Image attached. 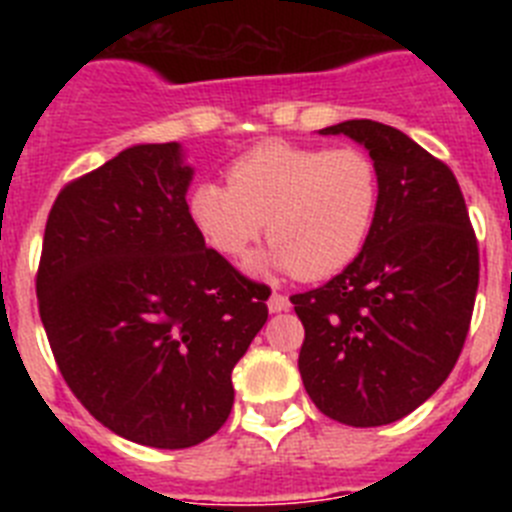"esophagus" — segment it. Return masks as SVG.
Listing matches in <instances>:
<instances>
[{"label": "esophagus", "instance_id": "1", "mask_svg": "<svg viewBox=\"0 0 512 512\" xmlns=\"http://www.w3.org/2000/svg\"><path fill=\"white\" fill-rule=\"evenodd\" d=\"M266 305H269L271 312H284V310H289V297L279 295V292H271V297Z\"/></svg>", "mask_w": 512, "mask_h": 512}]
</instances>
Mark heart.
<instances>
[{
	"label": "heart",
	"mask_w": 512,
	"mask_h": 512,
	"mask_svg": "<svg viewBox=\"0 0 512 512\" xmlns=\"http://www.w3.org/2000/svg\"><path fill=\"white\" fill-rule=\"evenodd\" d=\"M379 192L377 164L361 148L269 140L235 158L228 184H194L189 215L207 246L228 259L246 256L266 223L271 266L325 279L366 246Z\"/></svg>",
	"instance_id": "b5f03b06"
}]
</instances>
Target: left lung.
<instances>
[{"instance_id": "8db88e82", "label": "left lung", "mask_w": 512, "mask_h": 512, "mask_svg": "<svg viewBox=\"0 0 512 512\" xmlns=\"http://www.w3.org/2000/svg\"><path fill=\"white\" fill-rule=\"evenodd\" d=\"M320 133L361 143L382 192L359 256L289 297L305 325L297 364L320 413L374 428L413 413L454 369L477 297V235L454 171L402 130L346 120Z\"/></svg>"}]
</instances>
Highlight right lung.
I'll list each match as a JSON object with an SVG mask.
<instances>
[{"mask_svg":"<svg viewBox=\"0 0 512 512\" xmlns=\"http://www.w3.org/2000/svg\"><path fill=\"white\" fill-rule=\"evenodd\" d=\"M179 143L117 153L58 192L38 310L76 400L117 436L189 449L223 428L233 366L269 318L251 282L194 228Z\"/></svg>","mask_w":512,"mask_h":512,"instance_id":"obj_1","label":"right lung"}]
</instances>
